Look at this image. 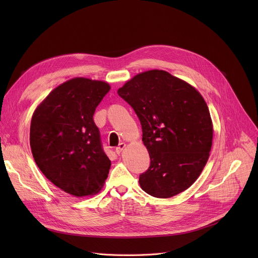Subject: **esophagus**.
Masks as SVG:
<instances>
[{"label":"esophagus","instance_id":"esophagus-1","mask_svg":"<svg viewBox=\"0 0 258 258\" xmlns=\"http://www.w3.org/2000/svg\"><path fill=\"white\" fill-rule=\"evenodd\" d=\"M125 146H126V144L125 143H120L119 145H118V147H116V149H115V152L119 155L122 151H123V149L125 148Z\"/></svg>","mask_w":258,"mask_h":258}]
</instances>
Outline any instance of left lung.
<instances>
[{
  "label": "left lung",
  "instance_id": "left-lung-1",
  "mask_svg": "<svg viewBox=\"0 0 258 258\" xmlns=\"http://www.w3.org/2000/svg\"><path fill=\"white\" fill-rule=\"evenodd\" d=\"M138 115L150 167L139 178L156 198L190 188L202 172L212 146L208 106L190 84L164 70L139 73L117 91Z\"/></svg>",
  "mask_w": 258,
  "mask_h": 258
}]
</instances>
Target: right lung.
<instances>
[{
	"instance_id": "add662e5",
	"label": "right lung",
	"mask_w": 258,
	"mask_h": 258,
	"mask_svg": "<svg viewBox=\"0 0 258 258\" xmlns=\"http://www.w3.org/2000/svg\"><path fill=\"white\" fill-rule=\"evenodd\" d=\"M110 88L103 81L71 79L55 88L31 117L29 142L36 165L75 197L99 193L111 166L93 119Z\"/></svg>"
}]
</instances>
